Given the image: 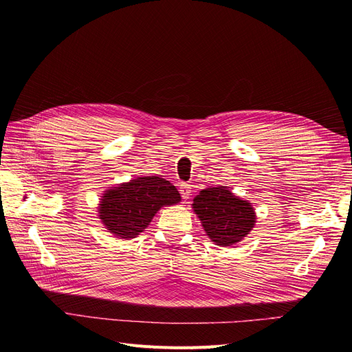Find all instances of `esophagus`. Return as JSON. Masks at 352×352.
<instances>
[{"label":"esophagus","instance_id":"1","mask_svg":"<svg viewBox=\"0 0 352 352\" xmlns=\"http://www.w3.org/2000/svg\"><path fill=\"white\" fill-rule=\"evenodd\" d=\"M178 190H179V194H181V197L184 199L190 198V195H191V186H190L188 182H179L178 184Z\"/></svg>","mask_w":352,"mask_h":352}]
</instances>
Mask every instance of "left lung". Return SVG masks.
Listing matches in <instances>:
<instances>
[{"label": "left lung", "instance_id": "8db88e82", "mask_svg": "<svg viewBox=\"0 0 352 352\" xmlns=\"http://www.w3.org/2000/svg\"><path fill=\"white\" fill-rule=\"evenodd\" d=\"M192 208L207 235L221 247L241 241L255 223L250 202L232 195L226 187L202 190L194 198Z\"/></svg>", "mask_w": 352, "mask_h": 352}]
</instances>
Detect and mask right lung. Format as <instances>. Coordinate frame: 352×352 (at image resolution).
Segmentation results:
<instances>
[{
    "label": "right lung",
    "instance_id": "1",
    "mask_svg": "<svg viewBox=\"0 0 352 352\" xmlns=\"http://www.w3.org/2000/svg\"><path fill=\"white\" fill-rule=\"evenodd\" d=\"M179 201V192L170 181L160 177H140L108 190L98 211L108 231L126 239L142 232L161 207Z\"/></svg>",
    "mask_w": 352,
    "mask_h": 352
}]
</instances>
